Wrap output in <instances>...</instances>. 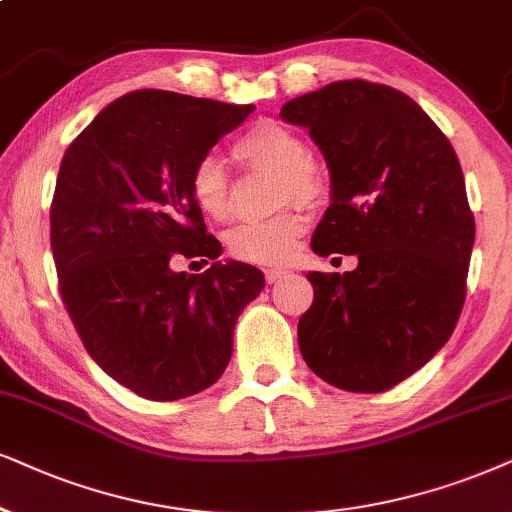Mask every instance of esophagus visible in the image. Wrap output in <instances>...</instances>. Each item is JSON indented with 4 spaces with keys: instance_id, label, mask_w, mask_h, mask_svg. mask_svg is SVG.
<instances>
[{
    "instance_id": "34e87169",
    "label": "esophagus",
    "mask_w": 512,
    "mask_h": 512,
    "mask_svg": "<svg viewBox=\"0 0 512 512\" xmlns=\"http://www.w3.org/2000/svg\"><path fill=\"white\" fill-rule=\"evenodd\" d=\"M288 274H290L288 269H281V267H271V269L264 271V278H267V283H276V281H281V278H286Z\"/></svg>"
}]
</instances>
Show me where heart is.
Wrapping results in <instances>:
<instances>
[{
  "label": "heart",
  "mask_w": 512,
  "mask_h": 512,
  "mask_svg": "<svg viewBox=\"0 0 512 512\" xmlns=\"http://www.w3.org/2000/svg\"><path fill=\"white\" fill-rule=\"evenodd\" d=\"M234 155L241 163L278 174L276 198L278 203L319 205L328 196L326 172L309 155L307 141L295 129L281 122L260 120L245 129L234 144ZM189 193L193 203L205 217L222 219L231 212V179L229 170L217 155H203L193 165L189 177ZM307 231V217L300 208L290 205L274 217L241 222L226 234L229 252L241 262L278 264L293 255L297 241Z\"/></svg>",
  "instance_id": "heart-1"
}]
</instances>
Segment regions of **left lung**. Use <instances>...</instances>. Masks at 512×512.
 Wrapping results in <instances>:
<instances>
[{
    "mask_svg": "<svg viewBox=\"0 0 512 512\" xmlns=\"http://www.w3.org/2000/svg\"><path fill=\"white\" fill-rule=\"evenodd\" d=\"M331 170L316 255H357L345 274L309 271L297 323L307 366L347 392H385L423 368L465 302L475 219L454 146L399 89L340 80L288 101Z\"/></svg>",
    "mask_w": 512,
    "mask_h": 512,
    "instance_id": "left-lung-1",
    "label": "left lung"
}]
</instances>
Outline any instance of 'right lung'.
Returning <instances> with one entry per match:
<instances>
[{
	"label": "right lung",
	"mask_w": 512,
	"mask_h": 512,
	"mask_svg": "<svg viewBox=\"0 0 512 512\" xmlns=\"http://www.w3.org/2000/svg\"><path fill=\"white\" fill-rule=\"evenodd\" d=\"M255 106L139 89L115 99L68 146L51 200V252L70 321L103 371L153 401L217 383L260 269L215 262L189 193L193 165ZM196 264V262H191Z\"/></svg>",
	"instance_id": "right-lung-1"
}]
</instances>
